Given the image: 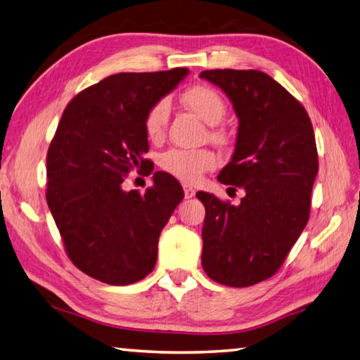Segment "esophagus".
Masks as SVG:
<instances>
[{
	"label": "esophagus",
	"mask_w": 360,
	"mask_h": 360,
	"mask_svg": "<svg viewBox=\"0 0 360 360\" xmlns=\"http://www.w3.org/2000/svg\"><path fill=\"white\" fill-rule=\"evenodd\" d=\"M184 191H185L186 199H191V198H194V194H196V190H194L193 186H188V185L184 186Z\"/></svg>",
	"instance_id": "34e87169"
}]
</instances>
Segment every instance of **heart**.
<instances>
[{
    "label": "heart",
    "instance_id": "1",
    "mask_svg": "<svg viewBox=\"0 0 360 360\" xmlns=\"http://www.w3.org/2000/svg\"><path fill=\"white\" fill-rule=\"evenodd\" d=\"M181 101H184L188 109H191L199 118H202L209 124L219 123L226 113V103L221 94L209 85L190 86L181 94ZM169 113L170 105L166 99L158 101L145 113L143 128L150 141H160L164 136ZM210 137L218 143H226L229 141L228 134L223 129H212ZM160 166L180 181L194 184L202 176V174L209 172L217 166V156L213 151L207 148H172L164 151L160 156Z\"/></svg>",
    "mask_w": 360,
    "mask_h": 360
}]
</instances>
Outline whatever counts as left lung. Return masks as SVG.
<instances>
[{
    "label": "left lung",
    "instance_id": "1",
    "mask_svg": "<svg viewBox=\"0 0 360 360\" xmlns=\"http://www.w3.org/2000/svg\"><path fill=\"white\" fill-rule=\"evenodd\" d=\"M200 79L221 88L238 117L234 155L218 181L245 190L238 205L196 193L205 207L200 261L213 281L247 288L275 275L305 229L316 141L304 105L266 72L213 69Z\"/></svg>",
    "mask_w": 360,
    "mask_h": 360
}]
</instances>
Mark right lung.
I'll return each mask as SVG.
<instances>
[{"instance_id":"right-lung-1","label":"right lung","mask_w":360,"mask_h":360,"mask_svg":"<svg viewBox=\"0 0 360 360\" xmlns=\"http://www.w3.org/2000/svg\"><path fill=\"white\" fill-rule=\"evenodd\" d=\"M186 68L120 72L66 105L47 151V204L69 259L107 285L141 281L153 270L158 240L181 185L153 174L145 194L126 191L132 169L150 174L145 113L188 75Z\"/></svg>"}]
</instances>
